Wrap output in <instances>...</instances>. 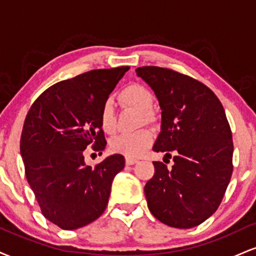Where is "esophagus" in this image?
I'll use <instances>...</instances> for the list:
<instances>
[{
	"mask_svg": "<svg viewBox=\"0 0 256 256\" xmlns=\"http://www.w3.org/2000/svg\"><path fill=\"white\" fill-rule=\"evenodd\" d=\"M125 162H126V165H134V164H137V160L136 158H126Z\"/></svg>",
	"mask_w": 256,
	"mask_h": 256,
	"instance_id": "obj_1",
	"label": "esophagus"
}]
</instances>
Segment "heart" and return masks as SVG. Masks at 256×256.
Wrapping results in <instances>:
<instances>
[{
    "instance_id": "obj_1",
    "label": "heart",
    "mask_w": 256,
    "mask_h": 256,
    "mask_svg": "<svg viewBox=\"0 0 256 256\" xmlns=\"http://www.w3.org/2000/svg\"><path fill=\"white\" fill-rule=\"evenodd\" d=\"M119 101L124 106L140 112V124L144 122L146 125H154L158 122L156 114L152 110L154 96L146 85L140 83L128 84L119 92ZM100 124L102 130L108 134H114L116 130V114L110 100L102 104L100 110ZM152 132L148 128H142L134 134H120L113 138L110 148L116 154L124 155L126 158H138L144 154L146 149L152 144Z\"/></svg>"
}]
</instances>
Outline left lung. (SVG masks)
<instances>
[{
	"label": "left lung",
	"mask_w": 256,
	"mask_h": 256,
	"mask_svg": "<svg viewBox=\"0 0 256 256\" xmlns=\"http://www.w3.org/2000/svg\"><path fill=\"white\" fill-rule=\"evenodd\" d=\"M161 108V131L152 150L173 166L154 161L144 186L148 208L164 224L190 228L218 210L232 170L234 143L222 102L201 82L156 66L138 67Z\"/></svg>",
	"instance_id": "1"
}]
</instances>
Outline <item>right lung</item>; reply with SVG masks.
<instances>
[{
  "mask_svg": "<svg viewBox=\"0 0 256 256\" xmlns=\"http://www.w3.org/2000/svg\"><path fill=\"white\" fill-rule=\"evenodd\" d=\"M130 67L92 70L48 88L31 106L20 140L25 174L42 214L76 230L104 212L114 177L125 158L114 154L94 167L84 150H104L100 110Z\"/></svg>",
  "mask_w": 256,
  "mask_h": 256,
  "instance_id": "obj_1",
  "label": "right lung"
}]
</instances>
